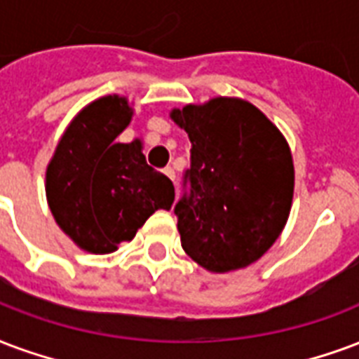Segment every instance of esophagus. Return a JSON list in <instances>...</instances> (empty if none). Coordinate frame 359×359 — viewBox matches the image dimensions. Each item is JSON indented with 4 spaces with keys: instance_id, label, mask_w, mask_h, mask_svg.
Here are the masks:
<instances>
[{
    "instance_id": "34e87169",
    "label": "esophagus",
    "mask_w": 359,
    "mask_h": 359,
    "mask_svg": "<svg viewBox=\"0 0 359 359\" xmlns=\"http://www.w3.org/2000/svg\"><path fill=\"white\" fill-rule=\"evenodd\" d=\"M163 172H165L169 179L175 180V169H172V167H165V169H163Z\"/></svg>"
}]
</instances>
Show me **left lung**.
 <instances>
[{
	"label": "left lung",
	"instance_id": "8db88e82",
	"mask_svg": "<svg viewBox=\"0 0 359 359\" xmlns=\"http://www.w3.org/2000/svg\"><path fill=\"white\" fill-rule=\"evenodd\" d=\"M171 119L192 142L184 194L175 205L182 249L217 274L259 261L291 211L294 169L287 140L241 98L175 108Z\"/></svg>",
	"mask_w": 359,
	"mask_h": 359
}]
</instances>
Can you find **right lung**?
I'll return each instance as SVG.
<instances>
[{"mask_svg": "<svg viewBox=\"0 0 359 359\" xmlns=\"http://www.w3.org/2000/svg\"><path fill=\"white\" fill-rule=\"evenodd\" d=\"M126 97L108 95L72 119L47 165L45 192L60 230L83 251L112 253L158 209H171L172 182L146 163L140 140L116 142L131 121Z\"/></svg>", "mask_w": 359, "mask_h": 359, "instance_id": "right-lung-1", "label": "right lung"}]
</instances>
